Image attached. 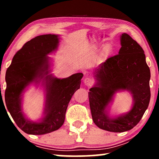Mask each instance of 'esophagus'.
I'll use <instances>...</instances> for the list:
<instances>
[{
    "label": "esophagus",
    "mask_w": 159,
    "mask_h": 159,
    "mask_svg": "<svg viewBox=\"0 0 159 159\" xmlns=\"http://www.w3.org/2000/svg\"><path fill=\"white\" fill-rule=\"evenodd\" d=\"M83 81H84L85 85H86L87 86H90L93 83V80L91 79V78H85V79L83 80Z\"/></svg>",
    "instance_id": "esophagus-1"
}]
</instances>
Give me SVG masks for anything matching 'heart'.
<instances>
[{"label": "heart", "mask_w": 159, "mask_h": 159, "mask_svg": "<svg viewBox=\"0 0 159 159\" xmlns=\"http://www.w3.org/2000/svg\"><path fill=\"white\" fill-rule=\"evenodd\" d=\"M111 45L110 44H106L104 45V48H103V50H102V52H103L104 54H109L110 52H111Z\"/></svg>", "instance_id": "heart-1"}]
</instances>
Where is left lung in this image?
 <instances>
[{"mask_svg":"<svg viewBox=\"0 0 159 159\" xmlns=\"http://www.w3.org/2000/svg\"><path fill=\"white\" fill-rule=\"evenodd\" d=\"M118 54L107 59L94 71L95 85L88 93L93 122L102 130L122 133L133 128L149 106L150 69L142 47L127 34L120 35ZM128 90L134 104L128 113L109 117L108 109L115 93Z\"/></svg>","mask_w":159,"mask_h":159,"instance_id":"obj_1","label":"left lung"}]
</instances>
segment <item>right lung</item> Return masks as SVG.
<instances>
[{"label":"right lung","mask_w":159,"mask_h":159,"mask_svg":"<svg viewBox=\"0 0 159 159\" xmlns=\"http://www.w3.org/2000/svg\"><path fill=\"white\" fill-rule=\"evenodd\" d=\"M58 35L45 34L26 42L12 58L5 74V101L7 109L21 130L30 134H44L58 130L63 125L72 96L80 88L82 73L65 79L54 77L48 55L57 50ZM41 81L46 90L44 116L40 122L29 121L21 107L22 95L31 83Z\"/></svg>","instance_id":"right-lung-1"}]
</instances>
